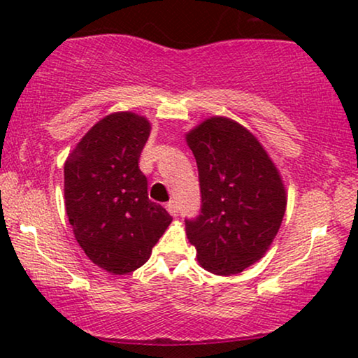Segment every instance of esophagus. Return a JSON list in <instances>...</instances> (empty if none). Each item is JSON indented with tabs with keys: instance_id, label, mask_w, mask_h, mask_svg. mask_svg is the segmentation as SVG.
Wrapping results in <instances>:
<instances>
[{
	"instance_id": "esophagus-1",
	"label": "esophagus",
	"mask_w": 358,
	"mask_h": 358,
	"mask_svg": "<svg viewBox=\"0 0 358 358\" xmlns=\"http://www.w3.org/2000/svg\"><path fill=\"white\" fill-rule=\"evenodd\" d=\"M166 208H168V212L173 215V217H178V215H179V207H178V203L174 202V200L166 205Z\"/></svg>"
}]
</instances>
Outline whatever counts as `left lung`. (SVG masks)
<instances>
[{
  "instance_id": "1",
  "label": "left lung",
  "mask_w": 358,
  "mask_h": 358,
  "mask_svg": "<svg viewBox=\"0 0 358 358\" xmlns=\"http://www.w3.org/2000/svg\"><path fill=\"white\" fill-rule=\"evenodd\" d=\"M197 161L200 215L185 220L197 261L217 275L257 262L277 236L287 207L280 174L248 129L210 117L185 135Z\"/></svg>"
}]
</instances>
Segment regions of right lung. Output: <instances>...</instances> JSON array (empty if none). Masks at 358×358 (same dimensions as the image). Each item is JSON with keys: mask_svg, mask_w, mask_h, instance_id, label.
I'll return each mask as SVG.
<instances>
[{"mask_svg": "<svg viewBox=\"0 0 358 358\" xmlns=\"http://www.w3.org/2000/svg\"><path fill=\"white\" fill-rule=\"evenodd\" d=\"M150 130L145 117L115 112L97 122L65 161V207L76 241L114 275L143 266L173 222L148 199L138 168Z\"/></svg>", "mask_w": 358, "mask_h": 358, "instance_id": "1", "label": "right lung"}]
</instances>
